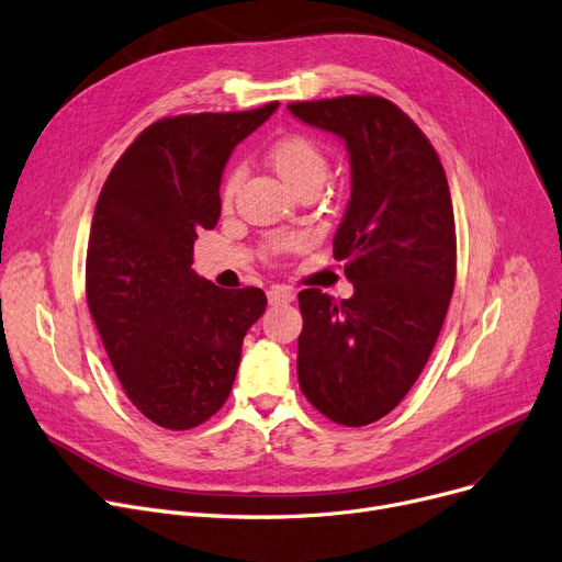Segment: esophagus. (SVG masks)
Masks as SVG:
<instances>
[{"mask_svg":"<svg viewBox=\"0 0 562 562\" xmlns=\"http://www.w3.org/2000/svg\"><path fill=\"white\" fill-rule=\"evenodd\" d=\"M296 296V290L292 285H272L268 290V300L270 304H288Z\"/></svg>","mask_w":562,"mask_h":562,"instance_id":"1","label":"esophagus"}]
</instances>
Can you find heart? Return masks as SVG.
<instances>
[{"instance_id": "obj_1", "label": "heart", "mask_w": 562, "mask_h": 562, "mask_svg": "<svg viewBox=\"0 0 562 562\" xmlns=\"http://www.w3.org/2000/svg\"><path fill=\"white\" fill-rule=\"evenodd\" d=\"M268 156H270V162H272V168L277 170V175L294 190H300L308 183H319L322 186V181L326 179V172H328L326 154L317 145V140H313L311 136H304V134L283 136L270 147ZM240 179H243L240 168H236L234 172L226 177L224 188H222V200L226 204L234 200V194L240 186ZM302 243H304L302 236H279V238L270 240L268 251L272 256H279V254L296 249Z\"/></svg>"}]
</instances>
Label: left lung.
Instances as JSON below:
<instances>
[{
	"instance_id": "left-lung-1",
	"label": "left lung",
	"mask_w": 562,
	"mask_h": 562,
	"mask_svg": "<svg viewBox=\"0 0 562 562\" xmlns=\"http://www.w3.org/2000/svg\"><path fill=\"white\" fill-rule=\"evenodd\" d=\"M290 113L340 136L351 200L334 238L353 296L300 292L296 376L331 422L366 426L397 406L440 336L456 283V224L438 151L390 99L342 94Z\"/></svg>"
}]
</instances>
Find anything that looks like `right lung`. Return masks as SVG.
Returning a JSON list of instances; mask_svg holds the SVG:
<instances>
[{
	"instance_id": "add662e5",
	"label": "right lung",
	"mask_w": 562,
	"mask_h": 562,
	"mask_svg": "<svg viewBox=\"0 0 562 562\" xmlns=\"http://www.w3.org/2000/svg\"><path fill=\"white\" fill-rule=\"evenodd\" d=\"M277 106L156 120L99 192L88 308L128 402L170 431L200 426L224 406L243 338L268 306L260 288L222 290L196 277L192 245L220 220L231 151Z\"/></svg>"
}]
</instances>
